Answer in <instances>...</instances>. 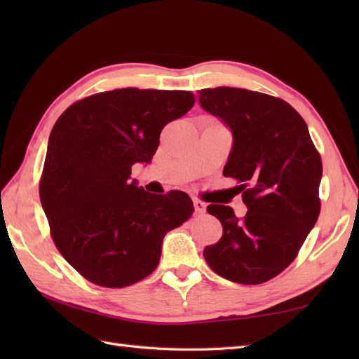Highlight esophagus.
Masks as SVG:
<instances>
[{"instance_id": "1", "label": "esophagus", "mask_w": 359, "mask_h": 359, "mask_svg": "<svg viewBox=\"0 0 359 359\" xmlns=\"http://www.w3.org/2000/svg\"><path fill=\"white\" fill-rule=\"evenodd\" d=\"M205 208H207V205H205L202 201H194V210H196V212H199V215H201V212H203L205 211Z\"/></svg>"}]
</instances>
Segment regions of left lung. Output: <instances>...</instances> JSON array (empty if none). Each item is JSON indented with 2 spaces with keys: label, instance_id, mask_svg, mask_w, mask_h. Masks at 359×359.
Here are the masks:
<instances>
[{
  "label": "left lung",
  "instance_id": "obj_1",
  "mask_svg": "<svg viewBox=\"0 0 359 359\" xmlns=\"http://www.w3.org/2000/svg\"><path fill=\"white\" fill-rule=\"evenodd\" d=\"M199 104L231 131L224 175L239 182L248 208L239 219L231 207L208 205L224 233L203 257L228 280L262 284L292 264L316 224L321 157L306 121L280 98L220 86L199 90Z\"/></svg>",
  "mask_w": 359,
  "mask_h": 359
}]
</instances>
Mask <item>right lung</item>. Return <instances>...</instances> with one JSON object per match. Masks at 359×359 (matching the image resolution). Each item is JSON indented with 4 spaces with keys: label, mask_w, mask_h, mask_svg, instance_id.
Wrapping results in <instances>:
<instances>
[{
    "label": "right lung",
    "mask_w": 359,
    "mask_h": 359,
    "mask_svg": "<svg viewBox=\"0 0 359 359\" xmlns=\"http://www.w3.org/2000/svg\"><path fill=\"white\" fill-rule=\"evenodd\" d=\"M188 90L125 88L83 98L53 125L40 199L60 253L97 285L121 288L156 270L165 234L191 216L184 191L147 193L131 182L166 123L193 108Z\"/></svg>",
    "instance_id": "right-lung-1"
}]
</instances>
